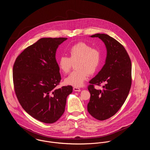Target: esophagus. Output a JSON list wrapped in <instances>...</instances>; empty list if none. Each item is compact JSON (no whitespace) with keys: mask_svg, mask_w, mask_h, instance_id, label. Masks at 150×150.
<instances>
[{"mask_svg":"<svg viewBox=\"0 0 150 150\" xmlns=\"http://www.w3.org/2000/svg\"><path fill=\"white\" fill-rule=\"evenodd\" d=\"M73 91H75V92H80V91H81V89H80L79 88L74 87V88H73Z\"/></svg>","mask_w":150,"mask_h":150,"instance_id":"obj_1","label":"esophagus"}]
</instances>
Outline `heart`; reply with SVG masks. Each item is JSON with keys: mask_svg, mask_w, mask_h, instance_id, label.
I'll use <instances>...</instances> for the list:
<instances>
[{"mask_svg": "<svg viewBox=\"0 0 150 150\" xmlns=\"http://www.w3.org/2000/svg\"><path fill=\"white\" fill-rule=\"evenodd\" d=\"M69 58L62 56L58 60L59 69L64 74L67 73L76 63V71L71 73L64 79L66 85L81 87L87 80L88 74H93L98 69L102 60V53L98 48L84 42L73 45L68 51Z\"/></svg>", "mask_w": 150, "mask_h": 150, "instance_id": "b5f03b06", "label": "heart"}]
</instances>
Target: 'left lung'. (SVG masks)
Instances as JSON below:
<instances>
[{
	"instance_id": "obj_1",
	"label": "left lung",
	"mask_w": 150,
	"mask_h": 150,
	"mask_svg": "<svg viewBox=\"0 0 150 150\" xmlns=\"http://www.w3.org/2000/svg\"><path fill=\"white\" fill-rule=\"evenodd\" d=\"M91 38H98L105 44L107 55L102 69L90 81L91 93L87 108L95 118L103 121L113 116L126 100L132 83V64L124 46L106 34L96 33ZM105 82L103 90H96L94 84Z\"/></svg>"
}]
</instances>
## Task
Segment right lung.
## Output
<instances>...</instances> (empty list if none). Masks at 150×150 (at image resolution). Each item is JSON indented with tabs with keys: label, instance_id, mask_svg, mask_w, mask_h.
Masks as SVG:
<instances>
[{
	"label": "right lung",
	"instance_id": "right-lung-1",
	"mask_svg": "<svg viewBox=\"0 0 150 150\" xmlns=\"http://www.w3.org/2000/svg\"><path fill=\"white\" fill-rule=\"evenodd\" d=\"M67 39H39L22 52L13 66V83L20 103L28 114L44 123L59 119L66 98L73 92L70 86L56 88L61 80L56 52Z\"/></svg>",
	"mask_w": 150,
	"mask_h": 150
}]
</instances>
